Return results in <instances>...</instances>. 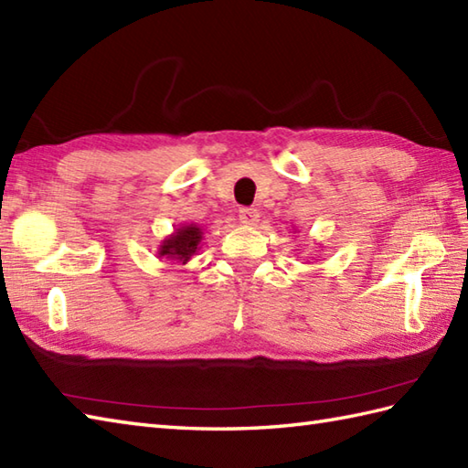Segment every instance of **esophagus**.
<instances>
[{"mask_svg":"<svg viewBox=\"0 0 468 468\" xmlns=\"http://www.w3.org/2000/svg\"><path fill=\"white\" fill-rule=\"evenodd\" d=\"M239 221L245 225H255L257 221H260V213H257V208L243 207V208H239Z\"/></svg>","mask_w":468,"mask_h":468,"instance_id":"1","label":"esophagus"}]
</instances>
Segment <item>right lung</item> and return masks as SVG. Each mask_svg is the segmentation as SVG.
Listing matches in <instances>:
<instances>
[{
    "label": "right lung",
    "instance_id": "right-lung-1",
    "mask_svg": "<svg viewBox=\"0 0 468 468\" xmlns=\"http://www.w3.org/2000/svg\"><path fill=\"white\" fill-rule=\"evenodd\" d=\"M201 241V229H197L193 225L178 229L176 235L168 237V239L161 245V251L158 255H166V257H173V260L178 261H188L191 260V255L197 251V245Z\"/></svg>",
    "mask_w": 468,
    "mask_h": 468
}]
</instances>
